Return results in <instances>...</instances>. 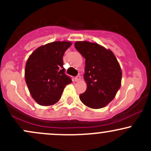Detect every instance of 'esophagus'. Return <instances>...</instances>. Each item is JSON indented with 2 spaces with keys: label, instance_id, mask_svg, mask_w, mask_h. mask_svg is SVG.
I'll return each instance as SVG.
<instances>
[{
  "label": "esophagus",
  "instance_id": "1",
  "mask_svg": "<svg viewBox=\"0 0 151 151\" xmlns=\"http://www.w3.org/2000/svg\"><path fill=\"white\" fill-rule=\"evenodd\" d=\"M74 80H75L76 82H78V81H80L81 80V76H80V75L77 76V77H75Z\"/></svg>",
  "mask_w": 151,
  "mask_h": 151
}]
</instances>
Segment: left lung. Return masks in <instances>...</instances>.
Here are the masks:
<instances>
[{
    "label": "left lung",
    "instance_id": "8db88e82",
    "mask_svg": "<svg viewBox=\"0 0 151 151\" xmlns=\"http://www.w3.org/2000/svg\"><path fill=\"white\" fill-rule=\"evenodd\" d=\"M76 49L85 58L86 91L80 95L85 106L98 109L107 106L121 87L122 69L111 50L94 42L78 41Z\"/></svg>",
    "mask_w": 151,
    "mask_h": 151
}]
</instances>
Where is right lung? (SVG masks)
Listing matches in <instances>:
<instances>
[{"instance_id":"obj_1","label":"right lung","mask_w":151,"mask_h":151,"mask_svg":"<svg viewBox=\"0 0 151 151\" xmlns=\"http://www.w3.org/2000/svg\"><path fill=\"white\" fill-rule=\"evenodd\" d=\"M71 45L69 41L50 42L29 55L25 66V81L32 97L40 106L58 102L66 85L71 82L63 66V54Z\"/></svg>"}]
</instances>
